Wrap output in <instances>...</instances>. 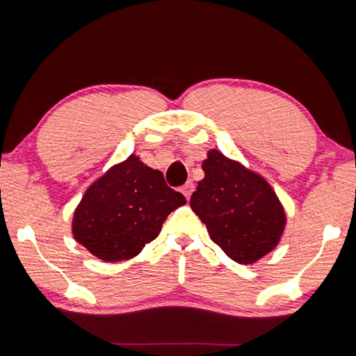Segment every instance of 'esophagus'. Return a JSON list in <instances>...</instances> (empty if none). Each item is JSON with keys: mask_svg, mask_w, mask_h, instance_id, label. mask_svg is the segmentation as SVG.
I'll use <instances>...</instances> for the list:
<instances>
[{"mask_svg": "<svg viewBox=\"0 0 356 356\" xmlns=\"http://www.w3.org/2000/svg\"><path fill=\"white\" fill-rule=\"evenodd\" d=\"M180 191H182V194L185 195L186 200H190L191 194H193V191H194V184L190 180V182H186V184L182 186V190H180Z\"/></svg>", "mask_w": 356, "mask_h": 356, "instance_id": "1", "label": "esophagus"}]
</instances>
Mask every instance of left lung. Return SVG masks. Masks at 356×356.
<instances>
[{
    "label": "left lung",
    "instance_id": "1",
    "mask_svg": "<svg viewBox=\"0 0 356 356\" xmlns=\"http://www.w3.org/2000/svg\"><path fill=\"white\" fill-rule=\"evenodd\" d=\"M202 166L205 177L197 182L190 205L211 240L240 264H254L274 251L287 218L268 180L216 148L208 151Z\"/></svg>",
    "mask_w": 356,
    "mask_h": 356
}]
</instances>
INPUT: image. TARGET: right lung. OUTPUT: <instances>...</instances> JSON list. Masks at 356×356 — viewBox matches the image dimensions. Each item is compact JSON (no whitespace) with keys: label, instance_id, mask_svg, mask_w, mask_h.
I'll use <instances>...</instances> for the list:
<instances>
[{"label":"right lung","instance_id":"obj_1","mask_svg":"<svg viewBox=\"0 0 356 356\" xmlns=\"http://www.w3.org/2000/svg\"><path fill=\"white\" fill-rule=\"evenodd\" d=\"M163 174L130 154L90 185L73 213L74 240L102 261L133 259L153 241L171 211L185 205Z\"/></svg>","mask_w":356,"mask_h":356}]
</instances>
